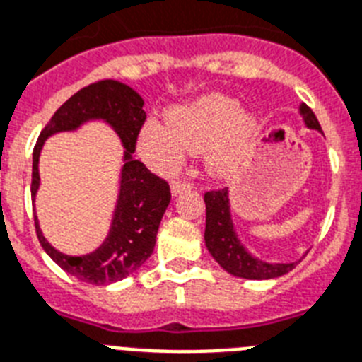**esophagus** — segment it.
Returning <instances> with one entry per match:
<instances>
[{
  "label": "esophagus",
  "mask_w": 362,
  "mask_h": 362,
  "mask_svg": "<svg viewBox=\"0 0 362 362\" xmlns=\"http://www.w3.org/2000/svg\"><path fill=\"white\" fill-rule=\"evenodd\" d=\"M170 188H172V194L174 196H177V194L185 192V190H190L192 188V183L190 181H172V185H170Z\"/></svg>",
  "instance_id": "obj_1"
}]
</instances>
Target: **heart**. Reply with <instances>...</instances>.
<instances>
[{
	"label": "heart",
	"instance_id": "obj_1",
	"mask_svg": "<svg viewBox=\"0 0 362 362\" xmlns=\"http://www.w3.org/2000/svg\"><path fill=\"white\" fill-rule=\"evenodd\" d=\"M166 122L148 120L137 137L139 153L157 172H172L190 151L205 153L212 174L227 175L240 166L256 134V120L223 95L174 107L166 113Z\"/></svg>",
	"mask_w": 362,
	"mask_h": 362
}]
</instances>
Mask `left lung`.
<instances>
[{
  "mask_svg": "<svg viewBox=\"0 0 362 362\" xmlns=\"http://www.w3.org/2000/svg\"><path fill=\"white\" fill-rule=\"evenodd\" d=\"M300 115L308 128L322 132L319 120L305 104L300 106ZM206 223H205V245L216 262L227 273L234 276L247 278V280H269L295 269L296 262L291 264H267L247 251L242 242L238 240L234 230L233 218H230V205H228V190H211L205 192Z\"/></svg>",
  "mask_w": 362,
  "mask_h": 362,
  "instance_id": "1",
  "label": "left lung"
}]
</instances>
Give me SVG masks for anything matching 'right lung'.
<instances>
[{"label": "right lung", "mask_w": 362, "mask_h": 362, "mask_svg": "<svg viewBox=\"0 0 362 362\" xmlns=\"http://www.w3.org/2000/svg\"><path fill=\"white\" fill-rule=\"evenodd\" d=\"M144 100L135 89L117 82L100 80L76 91L51 117L42 129L33 151V183L30 196L36 197L40 188L38 160L45 139L60 132H73L88 120H104L115 129L124 146V165L120 172V190L110 233L98 249L89 255L69 256L57 251L42 234L38 218L34 216L36 234L43 251L47 252L66 273L82 282L106 286L119 282L137 271L150 258L156 247L159 223L170 203V187L165 179L157 177L150 170L132 157L135 151L139 132L143 128L146 113Z\"/></svg>", "instance_id": "right-lung-1"}]
</instances>
